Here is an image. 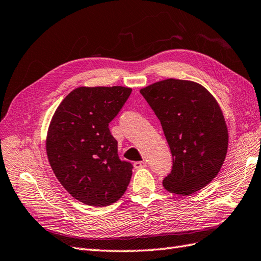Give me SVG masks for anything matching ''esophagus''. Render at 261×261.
<instances>
[{
  "label": "esophagus",
  "instance_id": "34e87169",
  "mask_svg": "<svg viewBox=\"0 0 261 261\" xmlns=\"http://www.w3.org/2000/svg\"><path fill=\"white\" fill-rule=\"evenodd\" d=\"M134 167L137 168V169L144 168V167H146V162H144V161H142V162H135L134 163Z\"/></svg>",
  "mask_w": 261,
  "mask_h": 261
}]
</instances>
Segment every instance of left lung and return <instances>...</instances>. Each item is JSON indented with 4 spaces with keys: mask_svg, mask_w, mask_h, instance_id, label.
Returning <instances> with one entry per match:
<instances>
[{
    "mask_svg": "<svg viewBox=\"0 0 261 261\" xmlns=\"http://www.w3.org/2000/svg\"><path fill=\"white\" fill-rule=\"evenodd\" d=\"M139 92L161 120L173 156L164 188L187 196L207 186L228 149V129L217 100L204 86L185 80H164Z\"/></svg>",
    "mask_w": 261,
    "mask_h": 261,
    "instance_id": "left-lung-1",
    "label": "left lung"
}]
</instances>
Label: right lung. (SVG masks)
Wrapping results in <instances>:
<instances>
[{"mask_svg":"<svg viewBox=\"0 0 261 261\" xmlns=\"http://www.w3.org/2000/svg\"><path fill=\"white\" fill-rule=\"evenodd\" d=\"M124 86L77 87L57 107L48 126L46 152L56 178L85 205L117 201L130 181L133 165L120 161L109 124L129 97Z\"/></svg>","mask_w":261,"mask_h":261,"instance_id":"obj_1","label":"right lung"}]
</instances>
